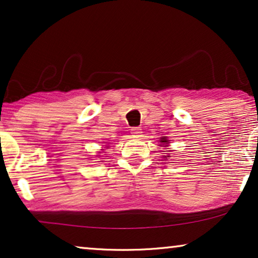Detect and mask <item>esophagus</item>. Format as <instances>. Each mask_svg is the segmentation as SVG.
<instances>
[{
	"instance_id": "34e87169",
	"label": "esophagus",
	"mask_w": 258,
	"mask_h": 258,
	"mask_svg": "<svg viewBox=\"0 0 258 258\" xmlns=\"http://www.w3.org/2000/svg\"><path fill=\"white\" fill-rule=\"evenodd\" d=\"M131 133H132V136H133V137L139 138V137H141L142 131H141V128H140V127H133L132 130H131Z\"/></svg>"
}]
</instances>
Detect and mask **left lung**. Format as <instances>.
Wrapping results in <instances>:
<instances>
[{"mask_svg": "<svg viewBox=\"0 0 258 258\" xmlns=\"http://www.w3.org/2000/svg\"><path fill=\"white\" fill-rule=\"evenodd\" d=\"M160 142H161V144H162L161 146H163V147H166V146L169 144V140L167 139L166 137H164V138H161V139H160ZM166 157H169V155H167Z\"/></svg>", "mask_w": 258, "mask_h": 258, "instance_id": "1", "label": "left lung"}]
</instances>
